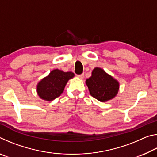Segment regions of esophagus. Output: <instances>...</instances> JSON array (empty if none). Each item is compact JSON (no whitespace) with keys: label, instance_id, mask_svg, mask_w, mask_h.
<instances>
[{"label":"esophagus","instance_id":"34e87169","mask_svg":"<svg viewBox=\"0 0 157 157\" xmlns=\"http://www.w3.org/2000/svg\"><path fill=\"white\" fill-rule=\"evenodd\" d=\"M78 77L79 78H80V79L84 78V73L80 74V75H78Z\"/></svg>","mask_w":157,"mask_h":157}]
</instances>
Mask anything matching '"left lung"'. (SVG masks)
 <instances>
[{
  "instance_id": "1",
  "label": "left lung",
  "mask_w": 157,
  "mask_h": 157,
  "mask_svg": "<svg viewBox=\"0 0 157 157\" xmlns=\"http://www.w3.org/2000/svg\"><path fill=\"white\" fill-rule=\"evenodd\" d=\"M91 96L100 102L113 99L118 94L119 82L103 69L95 68L92 75L86 80Z\"/></svg>"
}]
</instances>
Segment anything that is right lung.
I'll return each instance as SVG.
<instances>
[{
  "label": "right lung",
  "instance_id": "right-lung-1",
  "mask_svg": "<svg viewBox=\"0 0 157 157\" xmlns=\"http://www.w3.org/2000/svg\"><path fill=\"white\" fill-rule=\"evenodd\" d=\"M74 76L72 72H63L59 69H55L37 84L38 95L46 101L55 100L62 94L66 83Z\"/></svg>",
  "mask_w": 157,
  "mask_h": 157
}]
</instances>
